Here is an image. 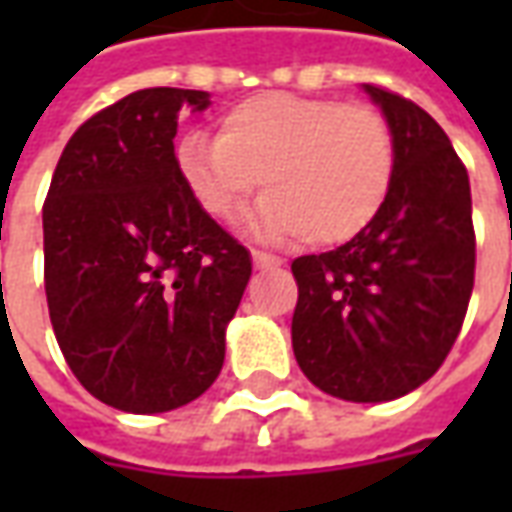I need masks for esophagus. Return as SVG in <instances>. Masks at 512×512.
Returning <instances> with one entry per match:
<instances>
[{"instance_id":"1","label":"esophagus","mask_w":512,"mask_h":512,"mask_svg":"<svg viewBox=\"0 0 512 512\" xmlns=\"http://www.w3.org/2000/svg\"><path fill=\"white\" fill-rule=\"evenodd\" d=\"M252 260H255V268H260V271L279 266V257L266 255V252H260V249H252Z\"/></svg>"}]
</instances>
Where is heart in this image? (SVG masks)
<instances>
[{
    "label": "heart",
    "mask_w": 512,
    "mask_h": 512,
    "mask_svg": "<svg viewBox=\"0 0 512 512\" xmlns=\"http://www.w3.org/2000/svg\"><path fill=\"white\" fill-rule=\"evenodd\" d=\"M180 178L202 211L227 222L268 191L252 230L271 241H351L384 208L395 178V134L381 109L290 93L252 95L178 145Z\"/></svg>",
    "instance_id": "heart-1"
}]
</instances>
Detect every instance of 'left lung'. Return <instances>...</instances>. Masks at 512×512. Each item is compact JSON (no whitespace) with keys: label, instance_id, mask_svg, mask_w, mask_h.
<instances>
[{"label":"left lung","instance_id":"obj_1","mask_svg":"<svg viewBox=\"0 0 512 512\" xmlns=\"http://www.w3.org/2000/svg\"><path fill=\"white\" fill-rule=\"evenodd\" d=\"M395 134L384 208L348 244L293 260V354L326 395L384 403L450 354L474 288L469 175L450 136L403 95L362 84Z\"/></svg>","mask_w":512,"mask_h":512}]
</instances>
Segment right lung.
<instances>
[{
  "mask_svg": "<svg viewBox=\"0 0 512 512\" xmlns=\"http://www.w3.org/2000/svg\"><path fill=\"white\" fill-rule=\"evenodd\" d=\"M202 90L150 87L93 115L62 150L43 205L46 299L73 376L101 403L161 414L224 365L252 257L180 178L178 115Z\"/></svg>",
  "mask_w": 512,
  "mask_h": 512,
  "instance_id": "1",
  "label": "right lung"
}]
</instances>
